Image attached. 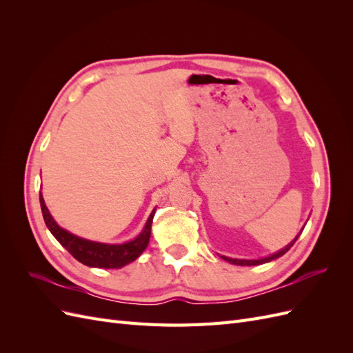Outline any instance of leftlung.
I'll use <instances>...</instances> for the list:
<instances>
[{
	"label": "left lung",
	"instance_id": "1",
	"mask_svg": "<svg viewBox=\"0 0 353 353\" xmlns=\"http://www.w3.org/2000/svg\"><path fill=\"white\" fill-rule=\"evenodd\" d=\"M302 231H303V230H302ZM302 231H301V232H302ZM299 236H301V234H297L296 239H294L292 243H288L284 249L279 250L276 253H272V254H270V256H266V258H262V259H232V258H228V256H221V258H222L223 261H227V262L232 263V265H240V266L262 265V263H266V262H271V261H274V259H276V258H281V256H283L285 252L290 250V248L296 243V240L299 239Z\"/></svg>",
	"mask_w": 353,
	"mask_h": 353
}]
</instances>
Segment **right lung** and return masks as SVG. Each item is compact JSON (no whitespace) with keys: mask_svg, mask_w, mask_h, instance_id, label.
Masks as SVG:
<instances>
[{"mask_svg":"<svg viewBox=\"0 0 353 353\" xmlns=\"http://www.w3.org/2000/svg\"><path fill=\"white\" fill-rule=\"evenodd\" d=\"M39 203L42 216H44L46 225L50 230L56 240L65 248L74 259L79 261L81 263L91 266V268H105V270H117L122 266L134 262L138 256H140L145 248L148 241H150L152 234V222L156 209L148 216L143 231L138 236L131 240L125 241L122 244H108V243H99L91 241L87 239H82L74 236V234L69 232L68 230L61 228L59 223L51 216L48 208L46 206V201L42 194L39 193Z\"/></svg>","mask_w":353,"mask_h":353,"instance_id":"right-lung-1","label":"right lung"}]
</instances>
